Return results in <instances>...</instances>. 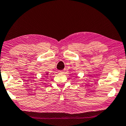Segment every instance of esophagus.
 <instances>
[{
    "label": "esophagus",
    "instance_id": "esophagus-1",
    "mask_svg": "<svg viewBox=\"0 0 126 126\" xmlns=\"http://www.w3.org/2000/svg\"><path fill=\"white\" fill-rule=\"evenodd\" d=\"M59 73H60V74H63V73H64V70H60L59 71Z\"/></svg>",
    "mask_w": 126,
    "mask_h": 126
}]
</instances>
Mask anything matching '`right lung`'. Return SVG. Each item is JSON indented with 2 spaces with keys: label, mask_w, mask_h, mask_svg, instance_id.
I'll return each mask as SVG.
<instances>
[{
  "label": "right lung",
  "mask_w": 126,
  "mask_h": 126,
  "mask_svg": "<svg viewBox=\"0 0 126 126\" xmlns=\"http://www.w3.org/2000/svg\"><path fill=\"white\" fill-rule=\"evenodd\" d=\"M47 74H48V73H47Z\"/></svg>",
  "instance_id": "add662e5"
}]
</instances>
